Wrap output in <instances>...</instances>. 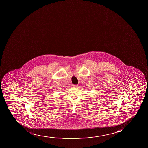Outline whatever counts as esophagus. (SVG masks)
I'll use <instances>...</instances> for the list:
<instances>
[{
	"instance_id": "1",
	"label": "esophagus",
	"mask_w": 148,
	"mask_h": 148,
	"mask_svg": "<svg viewBox=\"0 0 148 148\" xmlns=\"http://www.w3.org/2000/svg\"><path fill=\"white\" fill-rule=\"evenodd\" d=\"M72 86H73V87H78L77 85H75V84H73Z\"/></svg>"
}]
</instances>
